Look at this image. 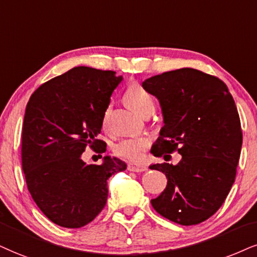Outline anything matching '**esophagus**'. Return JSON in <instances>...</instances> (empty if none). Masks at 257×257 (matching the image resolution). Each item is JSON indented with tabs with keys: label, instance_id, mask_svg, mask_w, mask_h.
Returning a JSON list of instances; mask_svg holds the SVG:
<instances>
[{
	"label": "esophagus",
	"instance_id": "obj_1",
	"mask_svg": "<svg viewBox=\"0 0 257 257\" xmlns=\"http://www.w3.org/2000/svg\"><path fill=\"white\" fill-rule=\"evenodd\" d=\"M127 169L130 170V172L142 173V172H145V170H147V167L142 166V164H136V163L130 162V163L127 164Z\"/></svg>",
	"mask_w": 257,
	"mask_h": 257
}]
</instances>
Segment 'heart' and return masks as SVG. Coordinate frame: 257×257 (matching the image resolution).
<instances>
[{"instance_id": "b5f03b06", "label": "heart", "mask_w": 257, "mask_h": 257, "mask_svg": "<svg viewBox=\"0 0 257 257\" xmlns=\"http://www.w3.org/2000/svg\"><path fill=\"white\" fill-rule=\"evenodd\" d=\"M125 101L136 113L142 116L151 115L155 109V102L151 94L138 83L131 84L126 89ZM108 113L109 107L104 112L103 122H106ZM150 144L151 139L148 136H131V137L120 141L114 147V153L119 157L138 162V161L143 160L145 151L150 147Z\"/></svg>"}]
</instances>
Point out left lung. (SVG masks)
Returning <instances> with one entry per match:
<instances>
[{
	"instance_id": "left-lung-1",
	"label": "left lung",
	"mask_w": 257,
	"mask_h": 257,
	"mask_svg": "<svg viewBox=\"0 0 257 257\" xmlns=\"http://www.w3.org/2000/svg\"><path fill=\"white\" fill-rule=\"evenodd\" d=\"M143 88L157 97L163 113L151 153L182 156L176 166H150L168 179L151 205L174 223L195 225L219 210L235 182L243 139L235 101L223 81L192 68L153 76Z\"/></svg>"
}]
</instances>
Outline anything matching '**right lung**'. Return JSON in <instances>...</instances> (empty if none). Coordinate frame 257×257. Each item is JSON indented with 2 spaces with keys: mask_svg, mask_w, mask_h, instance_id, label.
<instances>
[{
  "mask_svg": "<svg viewBox=\"0 0 257 257\" xmlns=\"http://www.w3.org/2000/svg\"><path fill=\"white\" fill-rule=\"evenodd\" d=\"M121 80L114 71L76 66L41 84L28 101L22 170L34 202L57 225L77 229L90 223L107 202V180L126 169L116 157H103L102 164L81 158L88 147L106 151L97 135Z\"/></svg>",
  "mask_w": 257,
  "mask_h": 257,
  "instance_id": "add662e5",
  "label": "right lung"
}]
</instances>
